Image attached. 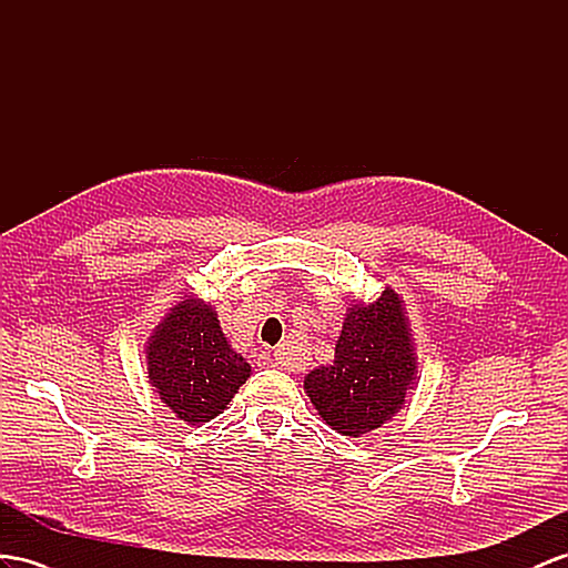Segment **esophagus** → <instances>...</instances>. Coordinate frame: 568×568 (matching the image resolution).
Wrapping results in <instances>:
<instances>
[{
    "label": "esophagus",
    "instance_id": "34e87169",
    "mask_svg": "<svg viewBox=\"0 0 568 568\" xmlns=\"http://www.w3.org/2000/svg\"><path fill=\"white\" fill-rule=\"evenodd\" d=\"M266 362L271 367H285V357L281 355V353H271L268 357H266Z\"/></svg>",
    "mask_w": 568,
    "mask_h": 568
}]
</instances>
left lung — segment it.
<instances>
[{
    "label": "left lung",
    "instance_id": "obj_1",
    "mask_svg": "<svg viewBox=\"0 0 568 568\" xmlns=\"http://www.w3.org/2000/svg\"><path fill=\"white\" fill-rule=\"evenodd\" d=\"M410 336L396 290L386 287L376 302L347 310L333 365L304 376V390L331 429L362 436L403 408L417 374Z\"/></svg>",
    "mask_w": 568,
    "mask_h": 568
}]
</instances>
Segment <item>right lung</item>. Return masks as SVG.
I'll list each match as a JSON object with an SVG mask.
<instances>
[{
    "instance_id": "obj_1",
    "label": "right lung",
    "mask_w": 568,
    "mask_h": 568,
    "mask_svg": "<svg viewBox=\"0 0 568 568\" xmlns=\"http://www.w3.org/2000/svg\"><path fill=\"white\" fill-rule=\"evenodd\" d=\"M149 382L186 425L211 423L250 379V362L232 351L211 304H174L145 345Z\"/></svg>"
}]
</instances>
